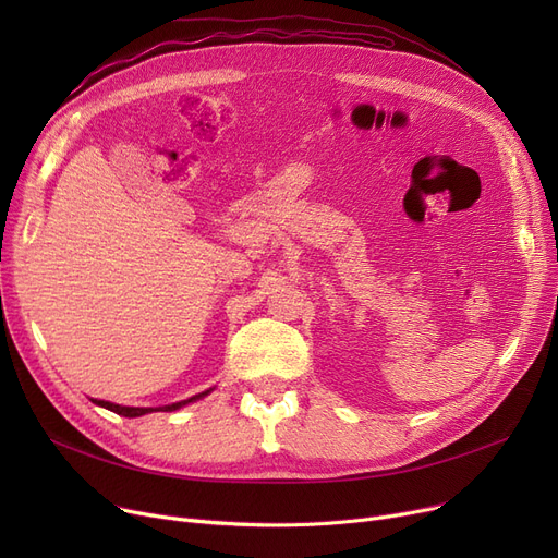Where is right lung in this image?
<instances>
[{
    "label": "right lung",
    "instance_id": "1",
    "mask_svg": "<svg viewBox=\"0 0 558 558\" xmlns=\"http://www.w3.org/2000/svg\"><path fill=\"white\" fill-rule=\"evenodd\" d=\"M210 391H213V389L203 391V393H196V396H192V398H187V400H181V402H171V404H165V407H122V404H114V402H108V400H97V398H90V400H93L95 404L104 407V409H110V412L120 414V416H126V418H137V416L151 414V412H175V409H181V407H185V404H190V402H196V400L205 398V396H208Z\"/></svg>",
    "mask_w": 558,
    "mask_h": 558
}]
</instances>
